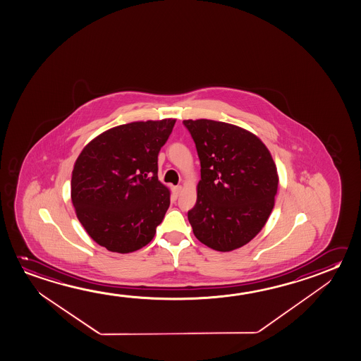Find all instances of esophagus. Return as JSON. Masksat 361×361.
I'll use <instances>...</instances> for the list:
<instances>
[{
	"instance_id": "esophagus-1",
	"label": "esophagus",
	"mask_w": 361,
	"mask_h": 361,
	"mask_svg": "<svg viewBox=\"0 0 361 361\" xmlns=\"http://www.w3.org/2000/svg\"><path fill=\"white\" fill-rule=\"evenodd\" d=\"M180 192H182V185H176V187H173L172 188V197L173 200H177L179 195H180Z\"/></svg>"
}]
</instances>
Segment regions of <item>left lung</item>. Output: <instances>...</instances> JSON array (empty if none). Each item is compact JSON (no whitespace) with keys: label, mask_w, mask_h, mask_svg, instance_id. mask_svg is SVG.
Listing matches in <instances>:
<instances>
[{"label":"left lung","mask_w":361,"mask_h":361,"mask_svg":"<svg viewBox=\"0 0 361 361\" xmlns=\"http://www.w3.org/2000/svg\"><path fill=\"white\" fill-rule=\"evenodd\" d=\"M200 161L197 202L188 221L197 240L219 252L245 246L275 206L279 174L264 142L224 121H184Z\"/></svg>","instance_id":"1"}]
</instances>
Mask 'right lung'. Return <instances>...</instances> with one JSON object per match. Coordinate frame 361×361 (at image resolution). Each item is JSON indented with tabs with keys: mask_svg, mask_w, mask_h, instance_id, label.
I'll return each instance as SVG.
<instances>
[{
	"mask_svg": "<svg viewBox=\"0 0 361 361\" xmlns=\"http://www.w3.org/2000/svg\"><path fill=\"white\" fill-rule=\"evenodd\" d=\"M176 119L133 121L99 134L81 150L71 200L87 235L108 251L130 253L153 240L171 204L158 179V153Z\"/></svg>",
	"mask_w": 361,
	"mask_h": 361,
	"instance_id": "right-lung-1",
	"label": "right lung"
}]
</instances>
